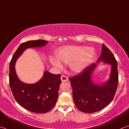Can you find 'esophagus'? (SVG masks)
I'll list each match as a JSON object with an SVG mask.
<instances>
[{"instance_id":"esophagus-1","label":"esophagus","mask_w":129,"mask_h":129,"mask_svg":"<svg viewBox=\"0 0 129 129\" xmlns=\"http://www.w3.org/2000/svg\"><path fill=\"white\" fill-rule=\"evenodd\" d=\"M61 81L64 82V81H67L68 80V78L67 76H64V75H62V76L61 77Z\"/></svg>"}]
</instances>
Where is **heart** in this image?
<instances>
[{
	"label": "heart",
	"instance_id": "heart-1",
	"mask_svg": "<svg viewBox=\"0 0 129 129\" xmlns=\"http://www.w3.org/2000/svg\"><path fill=\"white\" fill-rule=\"evenodd\" d=\"M89 47L66 46L59 49L56 53V57H51V64L57 68H61V61L70 64V68L73 72L83 71L93 61L95 53L91 51Z\"/></svg>",
	"mask_w": 129,
	"mask_h": 129
}]
</instances>
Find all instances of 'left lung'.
<instances>
[{"label":"left lung","instance_id":"obj_1","mask_svg":"<svg viewBox=\"0 0 129 129\" xmlns=\"http://www.w3.org/2000/svg\"><path fill=\"white\" fill-rule=\"evenodd\" d=\"M101 60L112 65L111 78L104 85L97 86L91 81V73L96 66L95 63L88 65L79 74L69 77L75 105L79 111L85 113L101 111L111 103L115 95L118 83L117 62L104 44L98 62Z\"/></svg>","mask_w":129,"mask_h":129}]
</instances>
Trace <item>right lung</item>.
Returning a JSON list of instances; mask_svg holds the SVG:
<instances>
[{
	"label": "right lung",
	"instance_id": "add662e5",
	"mask_svg": "<svg viewBox=\"0 0 129 129\" xmlns=\"http://www.w3.org/2000/svg\"><path fill=\"white\" fill-rule=\"evenodd\" d=\"M47 42L29 41L21 43L14 53L9 64V83L12 92L18 104L25 109L36 113H44L55 106L58 98L61 75L44 72L42 78L37 83L29 85L21 82L15 72V62L27 48L43 46Z\"/></svg>",
	"mask_w": 129,
	"mask_h": 129
}]
</instances>
